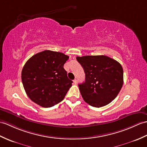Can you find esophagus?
Masks as SVG:
<instances>
[{"label": "esophagus", "instance_id": "esophagus-1", "mask_svg": "<svg viewBox=\"0 0 147 147\" xmlns=\"http://www.w3.org/2000/svg\"><path fill=\"white\" fill-rule=\"evenodd\" d=\"M73 83H74V84H77V83H78V81H77V80H76V79L74 80H73Z\"/></svg>", "mask_w": 147, "mask_h": 147}]
</instances>
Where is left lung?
I'll use <instances>...</instances> for the list:
<instances>
[{"label": "left lung", "instance_id": "1", "mask_svg": "<svg viewBox=\"0 0 147 147\" xmlns=\"http://www.w3.org/2000/svg\"><path fill=\"white\" fill-rule=\"evenodd\" d=\"M76 59L85 73V81L78 84L84 101L96 108L111 103L123 84L121 64L104 55L78 56Z\"/></svg>", "mask_w": 147, "mask_h": 147}]
</instances>
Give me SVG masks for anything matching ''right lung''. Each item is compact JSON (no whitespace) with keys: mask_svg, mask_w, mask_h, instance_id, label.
<instances>
[{"mask_svg":"<svg viewBox=\"0 0 147 147\" xmlns=\"http://www.w3.org/2000/svg\"><path fill=\"white\" fill-rule=\"evenodd\" d=\"M68 59L62 53L45 50L27 61L22 70V82L33 102L49 108L63 100L73 83L64 69Z\"/></svg>","mask_w":147,"mask_h":147,"instance_id":"1","label":"right lung"}]
</instances>
